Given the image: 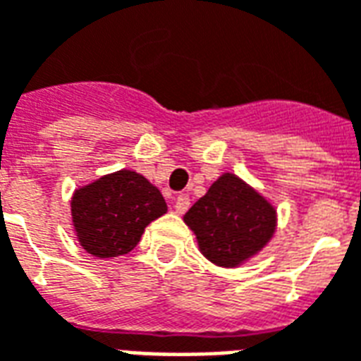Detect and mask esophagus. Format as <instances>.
<instances>
[{
    "label": "esophagus",
    "instance_id": "esophagus-1",
    "mask_svg": "<svg viewBox=\"0 0 361 361\" xmlns=\"http://www.w3.org/2000/svg\"><path fill=\"white\" fill-rule=\"evenodd\" d=\"M191 207V199H189V195H178V199H176V212L178 214H183V212H188V208Z\"/></svg>",
    "mask_w": 361,
    "mask_h": 361
}]
</instances>
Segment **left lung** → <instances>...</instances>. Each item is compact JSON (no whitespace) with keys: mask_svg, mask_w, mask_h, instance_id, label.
<instances>
[{"mask_svg":"<svg viewBox=\"0 0 361 361\" xmlns=\"http://www.w3.org/2000/svg\"><path fill=\"white\" fill-rule=\"evenodd\" d=\"M183 220L210 262L235 268L268 245L276 231V208L235 173H224Z\"/></svg>","mask_w":361,"mask_h":361,"instance_id":"1","label":"left lung"}]
</instances>
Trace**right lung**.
<instances>
[{"instance_id":"1","label":"right lung","mask_w":361,"mask_h":361,"mask_svg":"<svg viewBox=\"0 0 361 361\" xmlns=\"http://www.w3.org/2000/svg\"><path fill=\"white\" fill-rule=\"evenodd\" d=\"M166 201L151 181L132 170L103 176L74 191L72 226L80 245L97 258L128 255Z\"/></svg>"}]
</instances>
